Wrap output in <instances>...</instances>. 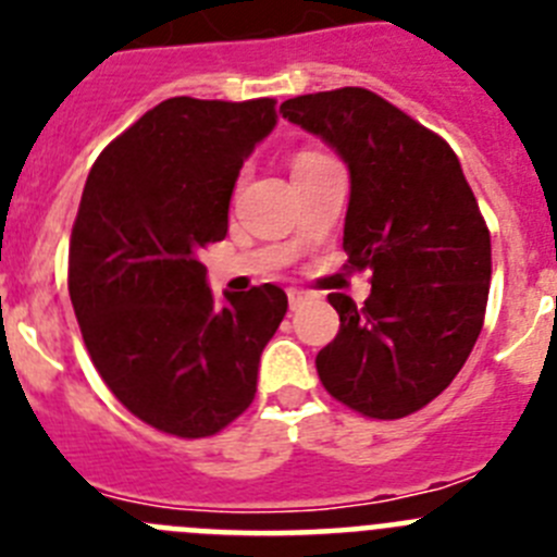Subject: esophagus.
I'll return each instance as SVG.
<instances>
[{
  "mask_svg": "<svg viewBox=\"0 0 557 557\" xmlns=\"http://www.w3.org/2000/svg\"><path fill=\"white\" fill-rule=\"evenodd\" d=\"M287 298H289V309H298L304 301H307V293H301V289H287Z\"/></svg>",
  "mask_w": 557,
  "mask_h": 557,
  "instance_id": "34e87169",
  "label": "esophagus"
}]
</instances>
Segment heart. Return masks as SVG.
Instances as JSON below:
<instances>
[{"label": "heart", "instance_id": "obj_1", "mask_svg": "<svg viewBox=\"0 0 557 557\" xmlns=\"http://www.w3.org/2000/svg\"><path fill=\"white\" fill-rule=\"evenodd\" d=\"M314 159H323V156H318V152H301V156H298V159H295V164H293V166H298V164H309V161H314Z\"/></svg>", "mask_w": 557, "mask_h": 557}]
</instances>
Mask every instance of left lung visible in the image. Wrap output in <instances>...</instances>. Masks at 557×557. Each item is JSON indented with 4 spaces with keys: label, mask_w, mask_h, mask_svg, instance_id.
Wrapping results in <instances>:
<instances>
[{
    "label": "left lung",
    "mask_w": 557,
    "mask_h": 557,
    "mask_svg": "<svg viewBox=\"0 0 557 557\" xmlns=\"http://www.w3.org/2000/svg\"><path fill=\"white\" fill-rule=\"evenodd\" d=\"M351 172L343 250L371 270L362 307L329 295L339 332L318 351L337 401L379 421L405 418L451 385L482 332L491 234L455 150L368 88L282 102Z\"/></svg>",
    "instance_id": "1"
}]
</instances>
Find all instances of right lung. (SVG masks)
<instances>
[{
	"mask_svg": "<svg viewBox=\"0 0 557 557\" xmlns=\"http://www.w3.org/2000/svg\"><path fill=\"white\" fill-rule=\"evenodd\" d=\"M275 127V100L172 97L95 161L69 243V298L108 391L145 424L209 437L256 396L287 312L275 284L206 287L200 250L228 234L239 170Z\"/></svg>",
	"mask_w": 557,
	"mask_h": 557,
	"instance_id": "right-lung-1",
	"label": "right lung"
}]
</instances>
